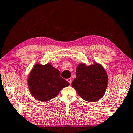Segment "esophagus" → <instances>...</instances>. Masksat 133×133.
<instances>
[{"label":"esophagus","mask_w":133,"mask_h":133,"mask_svg":"<svg viewBox=\"0 0 133 133\" xmlns=\"http://www.w3.org/2000/svg\"><path fill=\"white\" fill-rule=\"evenodd\" d=\"M66 80H67V81H68V82L71 84V82H72V80H71V78H68V79H66Z\"/></svg>","instance_id":"obj_1"}]
</instances>
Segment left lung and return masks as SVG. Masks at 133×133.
Instances as JSON below:
<instances>
[{
    "label": "left lung",
    "instance_id": "left-lung-1",
    "mask_svg": "<svg viewBox=\"0 0 133 133\" xmlns=\"http://www.w3.org/2000/svg\"><path fill=\"white\" fill-rule=\"evenodd\" d=\"M94 64L87 65L84 63L78 65L76 78L72 86L78 95L85 101L95 102L105 95L108 85V77L101 64L93 61Z\"/></svg>",
    "mask_w": 133,
    "mask_h": 133
}]
</instances>
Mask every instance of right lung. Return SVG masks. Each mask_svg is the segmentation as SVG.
Wrapping results in <instances>:
<instances>
[{"label": "right lung", "instance_id": "obj_1", "mask_svg": "<svg viewBox=\"0 0 133 133\" xmlns=\"http://www.w3.org/2000/svg\"><path fill=\"white\" fill-rule=\"evenodd\" d=\"M60 71L50 63H36L30 72L27 83L30 92L37 101L48 102L58 95L69 83L60 76Z\"/></svg>", "mask_w": 133, "mask_h": 133}]
</instances>
